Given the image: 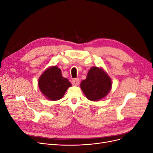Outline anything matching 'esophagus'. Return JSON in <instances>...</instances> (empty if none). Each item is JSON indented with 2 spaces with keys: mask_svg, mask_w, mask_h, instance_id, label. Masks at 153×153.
<instances>
[{
  "mask_svg": "<svg viewBox=\"0 0 153 153\" xmlns=\"http://www.w3.org/2000/svg\"><path fill=\"white\" fill-rule=\"evenodd\" d=\"M71 83L73 85H78L80 84V80L78 78H74L71 80Z\"/></svg>",
  "mask_w": 153,
  "mask_h": 153,
  "instance_id": "obj_1",
  "label": "esophagus"
}]
</instances>
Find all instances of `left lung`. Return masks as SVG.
<instances>
[{"label": "left lung", "mask_w": 153, "mask_h": 153, "mask_svg": "<svg viewBox=\"0 0 153 153\" xmlns=\"http://www.w3.org/2000/svg\"><path fill=\"white\" fill-rule=\"evenodd\" d=\"M80 87L86 98L91 101H99L107 95L112 88L110 77L102 68H91Z\"/></svg>", "instance_id": "obj_1"}]
</instances>
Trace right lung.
Masks as SVG:
<instances>
[{
  "instance_id": "add662e5",
  "label": "right lung",
  "mask_w": 153,
  "mask_h": 153,
  "mask_svg": "<svg viewBox=\"0 0 153 153\" xmlns=\"http://www.w3.org/2000/svg\"><path fill=\"white\" fill-rule=\"evenodd\" d=\"M38 86L42 94L52 101L61 99L71 83L62 76L61 70L57 66H52L43 73L39 78Z\"/></svg>"
}]
</instances>
